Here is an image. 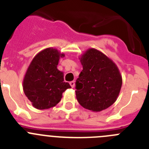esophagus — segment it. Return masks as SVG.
I'll use <instances>...</instances> for the list:
<instances>
[{"mask_svg":"<svg viewBox=\"0 0 149 149\" xmlns=\"http://www.w3.org/2000/svg\"><path fill=\"white\" fill-rule=\"evenodd\" d=\"M69 84H70L71 86H72V88H74V86H75V81H71V82L69 83Z\"/></svg>","mask_w":149,"mask_h":149,"instance_id":"1","label":"esophagus"}]
</instances>
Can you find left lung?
I'll return each mask as SVG.
<instances>
[{
	"label": "left lung",
	"mask_w": 149,
	"mask_h": 149,
	"mask_svg": "<svg viewBox=\"0 0 149 149\" xmlns=\"http://www.w3.org/2000/svg\"><path fill=\"white\" fill-rule=\"evenodd\" d=\"M80 60L83 70L75 83L79 104L93 112L108 108L116 101L122 87L119 68L109 57L95 48L88 49Z\"/></svg>",
	"instance_id": "obj_1"
}]
</instances>
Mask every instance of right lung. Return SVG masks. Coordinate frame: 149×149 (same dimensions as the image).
Instances as JSON below:
<instances>
[{
    "label": "right lung",
    "instance_id": "add662e5",
    "mask_svg": "<svg viewBox=\"0 0 149 149\" xmlns=\"http://www.w3.org/2000/svg\"><path fill=\"white\" fill-rule=\"evenodd\" d=\"M64 56L55 48H48L38 53L30 63L23 89L35 108L45 110L56 106L63 92L71 88L64 82L63 72L57 69L60 57Z\"/></svg>",
    "mask_w": 149,
    "mask_h": 149
}]
</instances>
